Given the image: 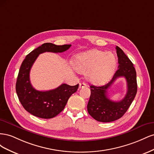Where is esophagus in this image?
<instances>
[{"label": "esophagus", "instance_id": "esophagus-1", "mask_svg": "<svg viewBox=\"0 0 154 154\" xmlns=\"http://www.w3.org/2000/svg\"><path fill=\"white\" fill-rule=\"evenodd\" d=\"M86 86H87V85L85 83H80V84H79V88H83V87H85Z\"/></svg>", "mask_w": 154, "mask_h": 154}]
</instances>
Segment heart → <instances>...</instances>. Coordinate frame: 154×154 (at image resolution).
I'll return each instance as SVG.
<instances>
[{
	"instance_id": "obj_1",
	"label": "heart",
	"mask_w": 154,
	"mask_h": 154,
	"mask_svg": "<svg viewBox=\"0 0 154 154\" xmlns=\"http://www.w3.org/2000/svg\"><path fill=\"white\" fill-rule=\"evenodd\" d=\"M72 64L79 72L86 73L88 81L100 85L112 76L116 67V58L111 53L92 49L76 55Z\"/></svg>"
}]
</instances>
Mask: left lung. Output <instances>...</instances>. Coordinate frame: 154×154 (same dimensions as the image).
<instances>
[{
	"mask_svg": "<svg viewBox=\"0 0 154 154\" xmlns=\"http://www.w3.org/2000/svg\"><path fill=\"white\" fill-rule=\"evenodd\" d=\"M118 58V69L112 79L105 85H91V96L87 104L88 112L97 122H111L122 118L132 103L137 90L136 71L132 62L123 50L116 46ZM125 77L127 81L128 91L124 98L119 102L110 100L107 90L117 78Z\"/></svg>",
	"mask_w": 154,
	"mask_h": 154,
	"instance_id": "obj_1",
	"label": "left lung"
}]
</instances>
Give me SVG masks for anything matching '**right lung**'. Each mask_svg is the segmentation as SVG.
<instances>
[{
  "mask_svg": "<svg viewBox=\"0 0 154 154\" xmlns=\"http://www.w3.org/2000/svg\"><path fill=\"white\" fill-rule=\"evenodd\" d=\"M71 46L45 43L32 51L22 62L17 80L16 92L23 107L32 115L44 119L55 117L64 109L70 96L77 91L78 84L70 86L66 83L53 90L39 91L32 87L29 79L31 68L40 54L62 53Z\"/></svg>",
  "mask_w": 154,
  "mask_h": 154,
  "instance_id": "add662e5",
  "label": "right lung"
}]
</instances>
